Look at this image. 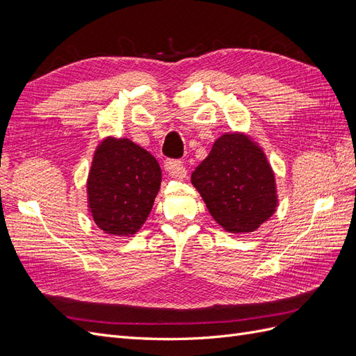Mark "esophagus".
I'll list each match as a JSON object with an SVG mask.
<instances>
[{
  "label": "esophagus",
  "instance_id": "1",
  "mask_svg": "<svg viewBox=\"0 0 356 356\" xmlns=\"http://www.w3.org/2000/svg\"><path fill=\"white\" fill-rule=\"evenodd\" d=\"M165 170L166 174L172 178H186L187 169L179 160H166L165 161Z\"/></svg>",
  "mask_w": 356,
  "mask_h": 356
}]
</instances>
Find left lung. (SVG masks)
Segmentation results:
<instances>
[{
    "label": "left lung",
    "mask_w": 356,
    "mask_h": 356,
    "mask_svg": "<svg viewBox=\"0 0 356 356\" xmlns=\"http://www.w3.org/2000/svg\"><path fill=\"white\" fill-rule=\"evenodd\" d=\"M212 218L225 232L251 233L277 208L275 174L261 147L245 134H224L191 174Z\"/></svg>",
    "instance_id": "1"
}]
</instances>
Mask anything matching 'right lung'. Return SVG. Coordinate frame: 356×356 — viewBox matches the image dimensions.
Returning <instances> with one entry per match:
<instances>
[{
	"instance_id": "obj_1",
	"label": "right lung",
	"mask_w": 356,
	"mask_h": 356,
	"mask_svg": "<svg viewBox=\"0 0 356 356\" xmlns=\"http://www.w3.org/2000/svg\"><path fill=\"white\" fill-rule=\"evenodd\" d=\"M160 182V166L147 149L127 138H105L88 178L93 221L106 234H135L152 212Z\"/></svg>"
}]
</instances>
